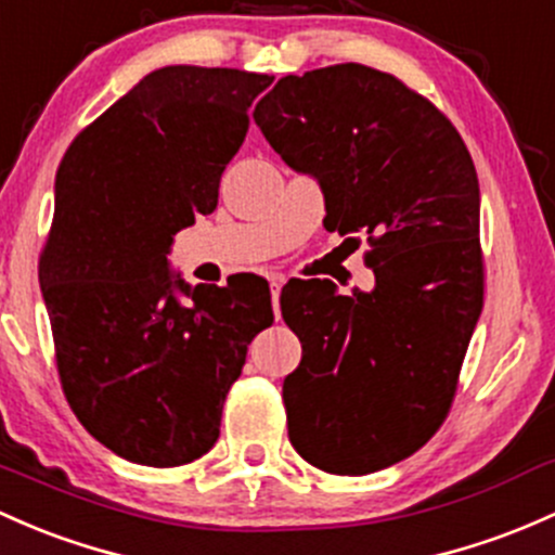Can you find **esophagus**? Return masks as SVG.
<instances>
[{
	"mask_svg": "<svg viewBox=\"0 0 555 555\" xmlns=\"http://www.w3.org/2000/svg\"><path fill=\"white\" fill-rule=\"evenodd\" d=\"M280 288H283V280L272 278L270 291H272V312H275V318H280Z\"/></svg>",
	"mask_w": 555,
	"mask_h": 555,
	"instance_id": "esophagus-1",
	"label": "esophagus"
}]
</instances>
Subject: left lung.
Here are the masks:
<instances>
[{
	"instance_id": "left-lung-1",
	"label": "left lung",
	"mask_w": 555,
	"mask_h": 555,
	"mask_svg": "<svg viewBox=\"0 0 555 555\" xmlns=\"http://www.w3.org/2000/svg\"><path fill=\"white\" fill-rule=\"evenodd\" d=\"M254 121L291 169L318 180L325 230L373 246V291L301 280L280 294L301 341L283 380L291 444L327 474L389 468L442 426L479 323L474 160L426 98L360 63L283 76Z\"/></svg>"
}]
</instances>
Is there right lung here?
<instances>
[{
  "instance_id": "obj_1",
  "label": "right lung",
  "mask_w": 555,
  "mask_h": 555,
  "mask_svg": "<svg viewBox=\"0 0 555 555\" xmlns=\"http://www.w3.org/2000/svg\"><path fill=\"white\" fill-rule=\"evenodd\" d=\"M272 76L166 65L70 142L39 283L57 373L81 426L124 461L171 468L219 439L251 338L272 325L261 280L171 275L175 235L217 208L248 108Z\"/></svg>"
}]
</instances>
